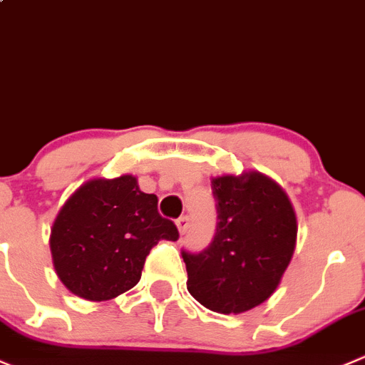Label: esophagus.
<instances>
[{
  "instance_id": "esophagus-1",
  "label": "esophagus",
  "mask_w": 365,
  "mask_h": 365,
  "mask_svg": "<svg viewBox=\"0 0 365 365\" xmlns=\"http://www.w3.org/2000/svg\"><path fill=\"white\" fill-rule=\"evenodd\" d=\"M189 215H183V217H180L178 221H176V226H178V232L182 233V235H185V232L189 230Z\"/></svg>"
}]
</instances>
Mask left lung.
<instances>
[{"instance_id":"obj_1","label":"left lung","mask_w":365,"mask_h":365,"mask_svg":"<svg viewBox=\"0 0 365 365\" xmlns=\"http://www.w3.org/2000/svg\"><path fill=\"white\" fill-rule=\"evenodd\" d=\"M217 230L207 250L182 257L190 296L219 314L271 298L294 255L298 221L285 190L258 171L212 178Z\"/></svg>"}]
</instances>
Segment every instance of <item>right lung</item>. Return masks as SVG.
Segmentation results:
<instances>
[{
  "mask_svg": "<svg viewBox=\"0 0 365 365\" xmlns=\"http://www.w3.org/2000/svg\"><path fill=\"white\" fill-rule=\"evenodd\" d=\"M176 240L175 222L158 214V197L137 178L81 183L53 221L49 247L60 282L78 298L107 302L135 287L158 240Z\"/></svg>",
  "mask_w": 365,
  "mask_h": 365,
  "instance_id": "right-lung-1",
  "label": "right lung"
}]
</instances>
